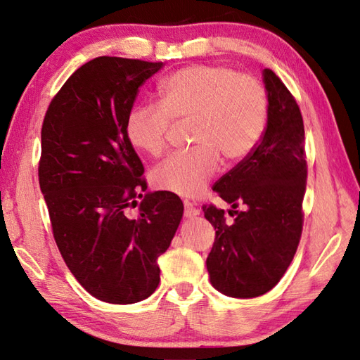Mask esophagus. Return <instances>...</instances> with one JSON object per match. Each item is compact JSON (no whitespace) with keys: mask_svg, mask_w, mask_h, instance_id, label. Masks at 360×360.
I'll use <instances>...</instances> for the list:
<instances>
[{"mask_svg":"<svg viewBox=\"0 0 360 360\" xmlns=\"http://www.w3.org/2000/svg\"><path fill=\"white\" fill-rule=\"evenodd\" d=\"M183 205H185V212H183V214H185V218H194V216L199 214V210L195 208L191 202L185 200V202H183Z\"/></svg>","mask_w":360,"mask_h":360,"instance_id":"obj_1","label":"esophagus"}]
</instances>
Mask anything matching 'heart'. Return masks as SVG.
<instances>
[{"label":"heart","instance_id":"heart-1","mask_svg":"<svg viewBox=\"0 0 360 360\" xmlns=\"http://www.w3.org/2000/svg\"><path fill=\"white\" fill-rule=\"evenodd\" d=\"M160 103H141L127 117V136L136 150L161 157L174 122L191 119L194 147L172 155L153 171L162 191L194 198L226 162L244 160L259 144L268 117V94L255 77L227 65H189L158 87Z\"/></svg>","mask_w":360,"mask_h":360}]
</instances>
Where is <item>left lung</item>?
Listing matches in <instances>:
<instances>
[{
    "mask_svg": "<svg viewBox=\"0 0 360 360\" xmlns=\"http://www.w3.org/2000/svg\"><path fill=\"white\" fill-rule=\"evenodd\" d=\"M268 91V124L246 158L214 183L221 199L232 203V222L213 203L203 216L214 227L207 257L212 285L232 297L264 295L285 274L301 240L302 200L307 185L304 122L287 86L263 70ZM238 206L241 210H236ZM234 213L232 214L231 212Z\"/></svg>",
    "mask_w": 360,
    "mask_h": 360,
    "instance_id": "1",
    "label": "left lung"
}]
</instances>
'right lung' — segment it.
<instances>
[{"instance_id": "right-lung-1", "label": "right lung", "mask_w": 360, "mask_h": 360, "mask_svg": "<svg viewBox=\"0 0 360 360\" xmlns=\"http://www.w3.org/2000/svg\"><path fill=\"white\" fill-rule=\"evenodd\" d=\"M161 67L92 59L53 97L42 124L39 185L54 241L75 279L105 302H139L157 290V259L183 214L180 198L169 191L148 193L138 203L147 181L127 136L139 87Z\"/></svg>"}]
</instances>
